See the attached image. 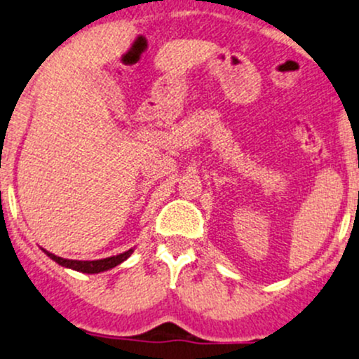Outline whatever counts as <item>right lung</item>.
<instances>
[{
	"label": "right lung",
	"instance_id": "obj_1",
	"mask_svg": "<svg viewBox=\"0 0 359 359\" xmlns=\"http://www.w3.org/2000/svg\"><path fill=\"white\" fill-rule=\"evenodd\" d=\"M44 252L47 254V257L53 259V261L57 262L59 266L68 267V269H73V271H78V273L98 274V273H104V271H109V269H112V267L119 266V264L124 262L126 259H128L129 255L135 252V249H129V250L122 252V254H119V255H112V257H107V259H98V261H73V259L57 257V255L50 254V252H47V250H44Z\"/></svg>",
	"mask_w": 359,
	"mask_h": 359
}]
</instances>
